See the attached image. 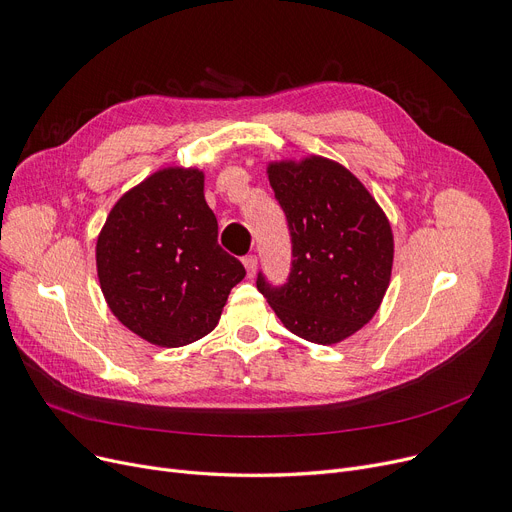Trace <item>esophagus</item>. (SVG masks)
<instances>
[{
	"label": "esophagus",
	"mask_w": 512,
	"mask_h": 512,
	"mask_svg": "<svg viewBox=\"0 0 512 512\" xmlns=\"http://www.w3.org/2000/svg\"><path fill=\"white\" fill-rule=\"evenodd\" d=\"M244 266H246L248 277H254V275H256V266H258V258H256L254 254L244 256Z\"/></svg>",
	"instance_id": "34e87169"
}]
</instances>
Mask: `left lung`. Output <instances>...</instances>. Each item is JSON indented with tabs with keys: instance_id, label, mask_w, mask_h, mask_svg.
Returning <instances> with one entry per match:
<instances>
[{
	"instance_id": "obj_1",
	"label": "left lung",
	"mask_w": 512,
	"mask_h": 512,
	"mask_svg": "<svg viewBox=\"0 0 512 512\" xmlns=\"http://www.w3.org/2000/svg\"><path fill=\"white\" fill-rule=\"evenodd\" d=\"M291 237V270L256 287L293 335L339 343L370 322L393 268V231L382 208L343 165L322 157L268 165Z\"/></svg>"
}]
</instances>
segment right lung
I'll return each instance as SVG.
<instances>
[{
  "label": "right lung",
  "mask_w": 512,
  "mask_h": 512,
  "mask_svg": "<svg viewBox=\"0 0 512 512\" xmlns=\"http://www.w3.org/2000/svg\"><path fill=\"white\" fill-rule=\"evenodd\" d=\"M198 169L169 167L126 192L97 239V273L111 312L161 347L208 335L246 268L219 242Z\"/></svg>",
  "instance_id": "right-lung-1"
}]
</instances>
